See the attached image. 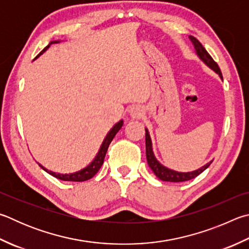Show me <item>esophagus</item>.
Returning a JSON list of instances; mask_svg holds the SVG:
<instances>
[{"mask_svg":"<svg viewBox=\"0 0 249 249\" xmlns=\"http://www.w3.org/2000/svg\"><path fill=\"white\" fill-rule=\"evenodd\" d=\"M129 113H130V115L134 117V119H139V117L142 116V114H143V109L140 106H134L130 107Z\"/></svg>","mask_w":249,"mask_h":249,"instance_id":"esophagus-1","label":"esophagus"}]
</instances>
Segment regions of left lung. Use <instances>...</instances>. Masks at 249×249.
I'll list each match as a JSON object with an SVG mask.
<instances>
[{"instance_id": "left-lung-1", "label": "left lung", "mask_w": 249, "mask_h": 249, "mask_svg": "<svg viewBox=\"0 0 249 249\" xmlns=\"http://www.w3.org/2000/svg\"><path fill=\"white\" fill-rule=\"evenodd\" d=\"M189 39L192 40L194 47H195V49H196L198 56H199L201 60L210 67V69L213 70L216 74H219L221 79H222V73H221L218 64H216L213 58L211 57L210 54L207 52V50L202 47V44L198 41L195 37H193V36H189ZM146 156H147L148 165L150 166V169L153 171V173L156 174L157 178H159L160 179L164 180V182H186V180L195 178L196 176L202 173V172L205 171L212 162V161L209 162V163H207L205 166H202V168H200V169L193 171V172H187V173H182V172H176V171L165 168V166L160 164L159 162L157 161L155 156H153L151 140H150V136H149L147 130H146Z\"/></svg>"}]
</instances>
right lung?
Returning <instances> with one entry per match:
<instances>
[{"mask_svg": "<svg viewBox=\"0 0 249 249\" xmlns=\"http://www.w3.org/2000/svg\"><path fill=\"white\" fill-rule=\"evenodd\" d=\"M52 43H55V42H50V44H52ZM50 44L48 47L44 48L40 54H42L44 51H46V50L50 47ZM40 54H39V55H40ZM122 126H123V121H120L119 123H116L114 126H113V128L110 130L109 134L107 135L106 139L103 140V142L101 144V148H100V150H99L97 157L94 158V160L87 166V168H85L81 171H78V172H76V173H71V174H58V173H54V172H51V171H49L47 169H44L42 165H40V164L39 165L41 166V168L44 171L48 172L49 174H51L52 176H54V178H56L58 179H62V180H67V182H84V180H87L89 178H91L97 174V172L100 170L101 165L103 164V161H105V157H106V153L107 151V148H109L113 138H114L116 133L121 129Z\"/></svg>", "mask_w": 249, "mask_h": 249, "instance_id": "add662e5", "label": "right lung"}]
</instances>
